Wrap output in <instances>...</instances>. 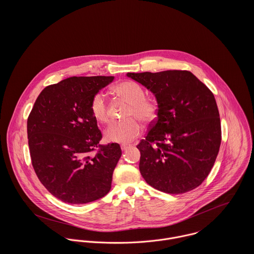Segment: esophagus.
<instances>
[{"mask_svg":"<svg viewBox=\"0 0 254 254\" xmlns=\"http://www.w3.org/2000/svg\"><path fill=\"white\" fill-rule=\"evenodd\" d=\"M130 145H131L130 144H122V145H121V149H122V150H126Z\"/></svg>","mask_w":254,"mask_h":254,"instance_id":"esophagus-1","label":"esophagus"}]
</instances>
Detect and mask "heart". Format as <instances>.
<instances>
[{
  "label": "heart",
  "mask_w": 254,
  "mask_h": 254,
  "mask_svg": "<svg viewBox=\"0 0 254 254\" xmlns=\"http://www.w3.org/2000/svg\"><path fill=\"white\" fill-rule=\"evenodd\" d=\"M113 91L117 96L130 104V109L126 115L129 119L113 122L106 131V138L114 143H129L142 132V125L137 119L145 124L151 123L156 117L157 106L153 101L145 99V90L136 82H121L113 88ZM90 109L98 122H109V106L104 94L98 93L93 97Z\"/></svg>",
  "instance_id": "heart-1"
}]
</instances>
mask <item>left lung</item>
<instances>
[{
    "instance_id": "obj_1",
    "label": "left lung",
    "mask_w": 254,
    "mask_h": 254,
    "mask_svg": "<svg viewBox=\"0 0 254 254\" xmlns=\"http://www.w3.org/2000/svg\"><path fill=\"white\" fill-rule=\"evenodd\" d=\"M126 75L150 91L157 103L156 120L137 145L143 178L172 194L195 189L208 176L221 144L214 95L187 70Z\"/></svg>"
}]
</instances>
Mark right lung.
<instances>
[{
	"mask_svg": "<svg viewBox=\"0 0 254 254\" xmlns=\"http://www.w3.org/2000/svg\"><path fill=\"white\" fill-rule=\"evenodd\" d=\"M113 76H73L46 87L27 120L32 165L45 188L66 203L83 204L104 197L122 154L120 145H103L92 115L93 97Z\"/></svg>",
	"mask_w": 254,
	"mask_h": 254,
	"instance_id": "obj_1",
	"label": "right lung"
}]
</instances>
